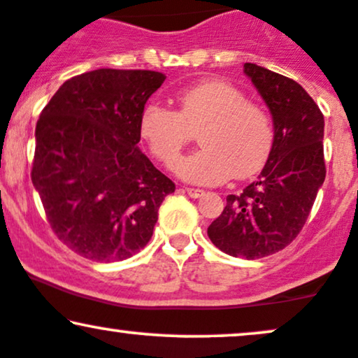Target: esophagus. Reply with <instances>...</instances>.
Masks as SVG:
<instances>
[{"label":"esophagus","mask_w":358,"mask_h":358,"mask_svg":"<svg viewBox=\"0 0 358 358\" xmlns=\"http://www.w3.org/2000/svg\"><path fill=\"white\" fill-rule=\"evenodd\" d=\"M186 192L189 194V197H194V199H199V197H202L206 194L202 189H194V187H186Z\"/></svg>","instance_id":"esophagus-1"}]
</instances>
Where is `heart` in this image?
I'll use <instances>...</instances> for the list:
<instances>
[{
    "mask_svg": "<svg viewBox=\"0 0 358 358\" xmlns=\"http://www.w3.org/2000/svg\"><path fill=\"white\" fill-rule=\"evenodd\" d=\"M178 104V111L154 103L144 106L139 132L154 157L167 167L199 132L201 151L176 164L180 179L215 186L231 176L250 178L266 166L273 145L272 119L262 106L247 101L239 87L207 79L180 91Z\"/></svg>",
    "mask_w": 358,
    "mask_h": 358,
    "instance_id": "heart-1",
    "label": "heart"
}]
</instances>
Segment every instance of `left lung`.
Instances as JSON below:
<instances>
[{"label":"left lung","instance_id":"1","mask_svg":"<svg viewBox=\"0 0 358 358\" xmlns=\"http://www.w3.org/2000/svg\"><path fill=\"white\" fill-rule=\"evenodd\" d=\"M244 73L272 114V152L241 196H227L207 236L222 252L254 260L289 245L310 214L325 180L324 116L294 79L254 63Z\"/></svg>","mask_w":358,"mask_h":358}]
</instances>
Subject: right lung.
Segmentation results:
<instances>
[{
    "instance_id": "add662e5",
    "label": "right lung",
    "mask_w": 358,
    "mask_h": 358,
    "mask_svg": "<svg viewBox=\"0 0 358 358\" xmlns=\"http://www.w3.org/2000/svg\"><path fill=\"white\" fill-rule=\"evenodd\" d=\"M164 79L143 69L79 74L38 119L31 180L57 239L83 257L114 262L138 254L174 192L138 145L141 113Z\"/></svg>"
}]
</instances>
